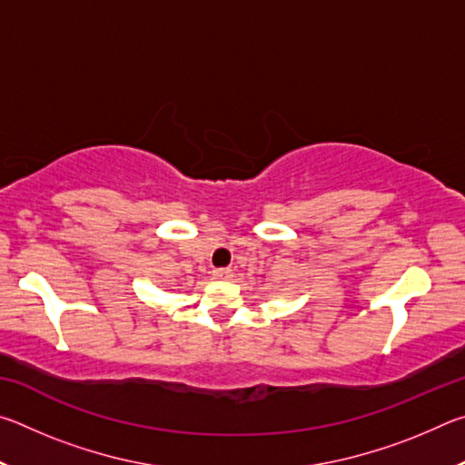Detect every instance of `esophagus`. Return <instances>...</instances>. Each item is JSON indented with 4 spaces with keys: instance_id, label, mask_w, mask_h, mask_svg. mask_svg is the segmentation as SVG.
Masks as SVG:
<instances>
[{
    "instance_id": "esophagus-1",
    "label": "esophagus",
    "mask_w": 465,
    "mask_h": 465,
    "mask_svg": "<svg viewBox=\"0 0 465 465\" xmlns=\"http://www.w3.org/2000/svg\"><path fill=\"white\" fill-rule=\"evenodd\" d=\"M232 269H215L213 271V277L215 279H219V281H227V279H232Z\"/></svg>"
}]
</instances>
